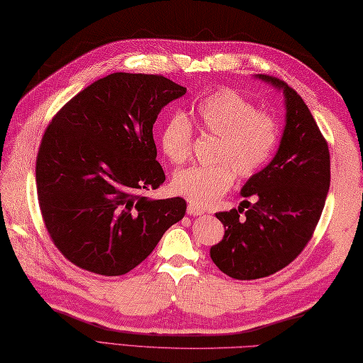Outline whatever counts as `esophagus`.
Masks as SVG:
<instances>
[{
  "mask_svg": "<svg viewBox=\"0 0 363 363\" xmlns=\"http://www.w3.org/2000/svg\"><path fill=\"white\" fill-rule=\"evenodd\" d=\"M187 213L191 215V217H198V215H203L204 213V209H201V207H198V206L190 203L187 206Z\"/></svg>",
  "mask_w": 363,
  "mask_h": 363,
  "instance_id": "esophagus-1",
  "label": "esophagus"
}]
</instances>
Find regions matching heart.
Segmentation results:
<instances>
[{
    "label": "heart",
    "instance_id": "1",
    "mask_svg": "<svg viewBox=\"0 0 363 363\" xmlns=\"http://www.w3.org/2000/svg\"><path fill=\"white\" fill-rule=\"evenodd\" d=\"M196 121L206 133L220 137L213 165H195L179 169L173 189L191 204L206 207L226 194L235 181V172L250 177L264 167L277 145L276 120L237 91L223 89L199 99ZM191 123L181 112L169 117L160 133V145L173 164H184L191 152Z\"/></svg>",
    "mask_w": 363,
    "mask_h": 363
}]
</instances>
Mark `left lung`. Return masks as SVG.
<instances>
[{"instance_id":"8db88e82","label":"left lung","mask_w":363,"mask_h":363,"mask_svg":"<svg viewBox=\"0 0 363 363\" xmlns=\"http://www.w3.org/2000/svg\"><path fill=\"white\" fill-rule=\"evenodd\" d=\"M256 78L282 91L285 128L273 160L242 187V196L257 201H243L248 211L215 213L225 237L211 248V259L240 281L273 274L298 257L318 225L330 184L328 142L303 98L273 76Z\"/></svg>"}]
</instances>
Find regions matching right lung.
<instances>
[{"mask_svg": "<svg viewBox=\"0 0 363 363\" xmlns=\"http://www.w3.org/2000/svg\"><path fill=\"white\" fill-rule=\"evenodd\" d=\"M186 91L164 76L112 73L54 115L37 154V196L51 240L76 267L125 274L184 218L182 198L142 194L165 181L152 125Z\"/></svg>", "mask_w": 363, "mask_h": 363, "instance_id": "obj_1", "label": "right lung"}]
</instances>
